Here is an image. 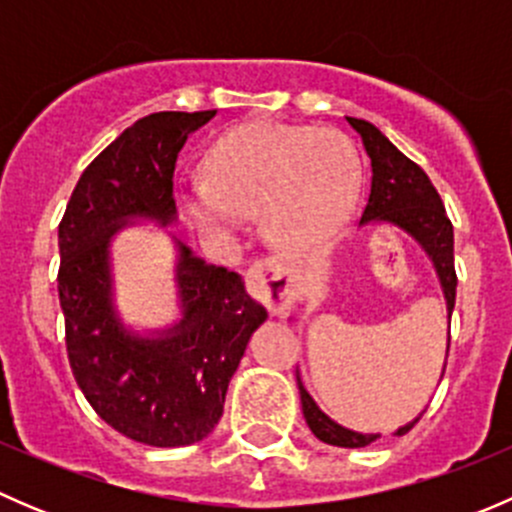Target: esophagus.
Instances as JSON below:
<instances>
[{
    "label": "esophagus",
    "mask_w": 512,
    "mask_h": 512,
    "mask_svg": "<svg viewBox=\"0 0 512 512\" xmlns=\"http://www.w3.org/2000/svg\"><path fill=\"white\" fill-rule=\"evenodd\" d=\"M247 289L255 299H260L270 314H280L294 299V285L289 267L280 257L257 260L247 270Z\"/></svg>",
    "instance_id": "esophagus-1"
}]
</instances>
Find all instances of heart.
<instances>
[{"label":"heart","instance_id":"obj_1","mask_svg":"<svg viewBox=\"0 0 512 512\" xmlns=\"http://www.w3.org/2000/svg\"><path fill=\"white\" fill-rule=\"evenodd\" d=\"M361 163L344 133L287 123H242L200 160V185L178 195L185 223L208 240H230L242 218L285 250H312L347 223Z\"/></svg>","mask_w":512,"mask_h":512}]
</instances>
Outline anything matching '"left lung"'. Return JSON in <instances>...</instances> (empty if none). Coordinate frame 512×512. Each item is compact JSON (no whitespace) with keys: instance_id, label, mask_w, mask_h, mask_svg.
Instances as JSON below:
<instances>
[{"instance_id":"8db88e82","label":"left lung","mask_w":512,"mask_h":512,"mask_svg":"<svg viewBox=\"0 0 512 512\" xmlns=\"http://www.w3.org/2000/svg\"><path fill=\"white\" fill-rule=\"evenodd\" d=\"M349 126L361 136V143L366 148V156L371 158V193L369 203H366L364 215H361V225L366 223H389L406 235L414 237L426 252L428 260L433 262L438 282H441L443 297H446L448 309V347H451V314L453 304H456V267H453V225L448 220L446 208L441 203V195L436 193L433 183L421 168L404 156L374 123L361 121V118L347 116ZM448 356V349H446ZM446 371V364H443ZM443 379V374H441ZM297 386L299 399H302L304 421H307L309 431L319 438V441L329 443V446L339 448H364L371 441L379 438V433H359L352 428H344L342 423L332 421L309 396L304 389L302 379L297 371ZM421 418L418 414L414 421L401 426L394 436H404L416 421Z\"/></svg>"}]
</instances>
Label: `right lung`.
<instances>
[{"label": "right lung", "instance_id": "right-lung-1", "mask_svg": "<svg viewBox=\"0 0 512 512\" xmlns=\"http://www.w3.org/2000/svg\"><path fill=\"white\" fill-rule=\"evenodd\" d=\"M215 113L160 111L126 128L81 173L59 225L74 379L108 426L146 446H190L213 431L247 342L267 319L237 272L208 265L178 237L180 322L138 334L113 304L111 237L136 220L175 223V160Z\"/></svg>", "mask_w": 512, "mask_h": 512}]
</instances>
